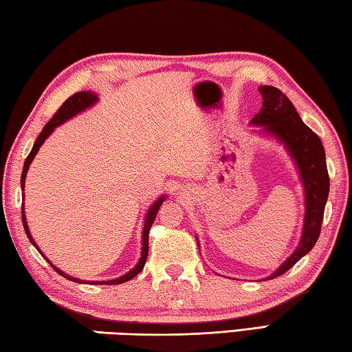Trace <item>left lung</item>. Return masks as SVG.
<instances>
[{
    "instance_id": "obj_1",
    "label": "left lung",
    "mask_w": 352,
    "mask_h": 352,
    "mask_svg": "<svg viewBox=\"0 0 352 352\" xmlns=\"http://www.w3.org/2000/svg\"><path fill=\"white\" fill-rule=\"evenodd\" d=\"M258 91L263 97V108L254 116L250 125L256 126L260 134L269 135L285 146L297 166L305 190V221L300 243L292 255L266 278L272 280L287 272L316 245L329 195V175L322 140L305 125L292 102L274 86H260Z\"/></svg>"
}]
</instances>
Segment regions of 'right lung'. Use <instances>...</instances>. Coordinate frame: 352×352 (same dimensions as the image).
<instances>
[{"instance_id": "1", "label": "right lung", "mask_w": 352, "mask_h": 352, "mask_svg": "<svg viewBox=\"0 0 352 352\" xmlns=\"http://www.w3.org/2000/svg\"><path fill=\"white\" fill-rule=\"evenodd\" d=\"M98 102V96L96 94V92L92 91H80L77 92V94L71 96L67 100L61 104V107L58 108L57 113L54 114V117L51 120H49L45 128H43V131L40 133L38 138H36L35 144L32 146V150H30L29 156L26 157V160H24V166H23V173H21V190L24 192V182H26V176H28V170H29V165L32 164L34 157L36 156V153H38L40 146L45 144V140L49 138L54 133V129L63 125L65 122H67L69 119H72V117H76L77 114L83 113V111H86L91 107H94V104ZM23 198H24V193H23ZM166 199V196H160V198H157L156 201L153 202L151 207L148 208V212L145 214V221H144V230H142V252H140V258L139 261L135 266L128 270V272L125 275L119 276V278H111V280H107V281H86V280H78V278H74V276L65 274L63 270H60L58 267H55L54 264L47 260V258L43 255V252L40 250L38 245H36V243L34 241L32 235H30L29 232V226H28V221H26V214H24V204L21 206V218H23V226H24V232H26V235L29 238V241L32 243L34 248L40 252V254L45 256V260L51 264V266L55 269V272H58L61 276H65V278L71 280V281H76V283H91V285H122V283L125 281H129L131 278H134L135 275H138L139 272H142V269H144L145 266V261H146V256H148V233H150V229L151 226L154 223V219H156V214L159 212V207L162 206V202Z\"/></svg>"}]
</instances>
